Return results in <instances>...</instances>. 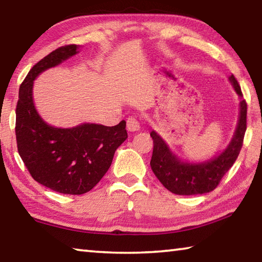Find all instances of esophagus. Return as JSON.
I'll use <instances>...</instances> for the list:
<instances>
[{"label":"esophagus","instance_id":"esophagus-1","mask_svg":"<svg viewBox=\"0 0 262 262\" xmlns=\"http://www.w3.org/2000/svg\"><path fill=\"white\" fill-rule=\"evenodd\" d=\"M127 129L129 132H136L140 129V121L139 119L134 117H129L127 119Z\"/></svg>","mask_w":262,"mask_h":262}]
</instances>
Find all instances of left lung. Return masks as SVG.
<instances>
[{
	"instance_id": "8db88e82",
	"label": "left lung",
	"mask_w": 262,
	"mask_h": 262,
	"mask_svg": "<svg viewBox=\"0 0 262 262\" xmlns=\"http://www.w3.org/2000/svg\"><path fill=\"white\" fill-rule=\"evenodd\" d=\"M229 81L231 82L237 95L243 98L242 89L236 77L231 75ZM246 115L247 104L245 99H242L239 104L237 128L228 148L210 161L199 164L181 162L171 152L162 137L152 130L150 135L154 140V151L150 166L155 176L164 187L177 195H196L214 190L241 152L246 132Z\"/></svg>"
}]
</instances>
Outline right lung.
<instances>
[{
	"label": "right lung",
	"mask_w": 262,
	"mask_h": 262,
	"mask_svg": "<svg viewBox=\"0 0 262 262\" xmlns=\"http://www.w3.org/2000/svg\"><path fill=\"white\" fill-rule=\"evenodd\" d=\"M66 45L35 63L19 86L16 106L17 149L32 178L62 194L81 195L99 183L113 161L115 150L128 135L126 121L107 127L83 123L74 128L52 127L34 107L33 81L77 53Z\"/></svg>",
	"instance_id": "add662e5"
}]
</instances>
